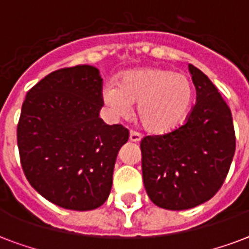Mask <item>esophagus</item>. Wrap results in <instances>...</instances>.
Listing matches in <instances>:
<instances>
[{"mask_svg":"<svg viewBox=\"0 0 249 249\" xmlns=\"http://www.w3.org/2000/svg\"><path fill=\"white\" fill-rule=\"evenodd\" d=\"M130 140L132 142H139L142 140V135L139 132H135V131H131L130 132Z\"/></svg>","mask_w":249,"mask_h":249,"instance_id":"1","label":"esophagus"}]
</instances>
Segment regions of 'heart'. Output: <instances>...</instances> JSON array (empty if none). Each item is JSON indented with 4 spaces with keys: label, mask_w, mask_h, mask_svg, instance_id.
<instances>
[{
    "label": "heart",
    "mask_w": 249,
    "mask_h": 249,
    "mask_svg": "<svg viewBox=\"0 0 249 249\" xmlns=\"http://www.w3.org/2000/svg\"><path fill=\"white\" fill-rule=\"evenodd\" d=\"M107 109L115 117H127L132 104L138 103L136 114L148 132H173L186 121L195 98L191 79L163 67H142L127 71L117 87L107 84L101 92Z\"/></svg>",
    "instance_id": "obj_1"
}]
</instances>
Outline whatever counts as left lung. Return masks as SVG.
Masks as SVG:
<instances>
[{"instance_id":"left-lung-1","label":"left lung","mask_w":249,"mask_h":249,"mask_svg":"<svg viewBox=\"0 0 249 249\" xmlns=\"http://www.w3.org/2000/svg\"><path fill=\"white\" fill-rule=\"evenodd\" d=\"M196 105L173 132L145 136L142 182L153 204L186 211L211 200L221 188L235 153L232 115L211 79L188 65Z\"/></svg>"}]
</instances>
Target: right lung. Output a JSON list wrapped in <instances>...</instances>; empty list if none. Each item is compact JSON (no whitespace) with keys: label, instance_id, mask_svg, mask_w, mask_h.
<instances>
[{"label":"right lung","instance_id":"add662e5","mask_svg":"<svg viewBox=\"0 0 249 249\" xmlns=\"http://www.w3.org/2000/svg\"><path fill=\"white\" fill-rule=\"evenodd\" d=\"M103 78L78 65L53 71L22 105L17 140L26 178L42 197L65 209L92 211L110 194L118 152L128 130L100 118Z\"/></svg>","mask_w":249,"mask_h":249}]
</instances>
